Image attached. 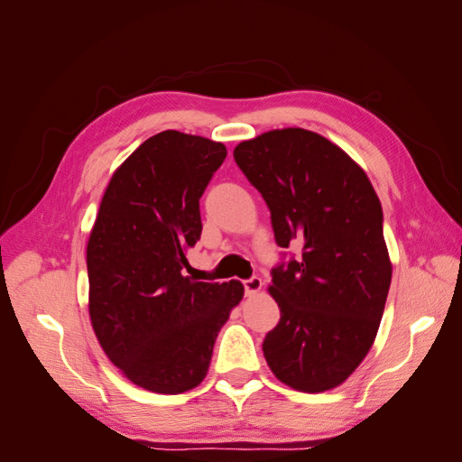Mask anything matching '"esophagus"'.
I'll list each match as a JSON object with an SVG mask.
<instances>
[{"label":"esophagus","mask_w":462,"mask_h":462,"mask_svg":"<svg viewBox=\"0 0 462 462\" xmlns=\"http://www.w3.org/2000/svg\"><path fill=\"white\" fill-rule=\"evenodd\" d=\"M243 285H245V292H246V295L253 297V295H256V292L262 289V279L256 277V275H253L250 279H245Z\"/></svg>","instance_id":"34e87169"}]
</instances>
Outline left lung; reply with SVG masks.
<instances>
[{"label": "left lung", "instance_id": "left-lung-1", "mask_svg": "<svg viewBox=\"0 0 462 462\" xmlns=\"http://www.w3.org/2000/svg\"><path fill=\"white\" fill-rule=\"evenodd\" d=\"M233 158L268 204L275 243L302 245L272 270L282 318L262 343L265 362L304 393L337 387L368 355L391 285L380 199L348 153L306 129L268 131Z\"/></svg>", "mask_w": 462, "mask_h": 462}]
</instances>
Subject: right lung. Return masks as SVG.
Wrapping results in <instances>:
<instances>
[{
  "label": "right lung",
  "instance_id": "add662e5",
  "mask_svg": "<svg viewBox=\"0 0 462 462\" xmlns=\"http://www.w3.org/2000/svg\"><path fill=\"white\" fill-rule=\"evenodd\" d=\"M226 156L204 136H150L111 177L90 231L94 333L123 375L153 393L177 395L204 380L217 333L245 295L236 279L187 275L202 233L199 200Z\"/></svg>",
  "mask_w": 462,
  "mask_h": 462
}]
</instances>
